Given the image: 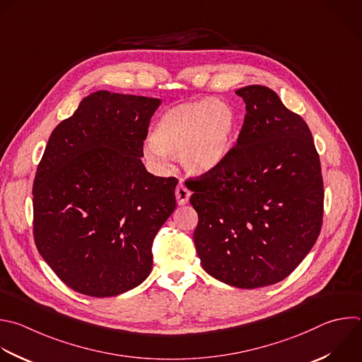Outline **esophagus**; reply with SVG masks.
<instances>
[{
	"instance_id": "esophagus-1",
	"label": "esophagus",
	"mask_w": 362,
	"mask_h": 362,
	"mask_svg": "<svg viewBox=\"0 0 362 362\" xmlns=\"http://www.w3.org/2000/svg\"><path fill=\"white\" fill-rule=\"evenodd\" d=\"M175 194H176V200H177L179 206H185L190 199V190L185 186V183L177 185V187L175 190Z\"/></svg>"
}]
</instances>
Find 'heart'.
Instances as JSON below:
<instances>
[{"label":"heart","instance_id":"obj_1","mask_svg":"<svg viewBox=\"0 0 362 362\" xmlns=\"http://www.w3.org/2000/svg\"><path fill=\"white\" fill-rule=\"evenodd\" d=\"M235 109L220 99H200L166 109L151 134L146 156L155 165L180 158L194 176L210 175L228 160L238 134Z\"/></svg>","mask_w":362,"mask_h":362}]
</instances>
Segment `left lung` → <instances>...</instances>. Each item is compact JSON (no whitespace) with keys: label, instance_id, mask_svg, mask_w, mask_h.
Listing matches in <instances>:
<instances>
[{"label":"left lung","instance_id":"8db88e82","mask_svg":"<svg viewBox=\"0 0 362 362\" xmlns=\"http://www.w3.org/2000/svg\"><path fill=\"white\" fill-rule=\"evenodd\" d=\"M246 103L237 144L223 168L190 183L202 267L238 288L284 280L321 230L324 186L313 135L267 86L235 90Z\"/></svg>","mask_w":362,"mask_h":362}]
</instances>
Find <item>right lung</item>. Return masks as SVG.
Masks as SVG:
<instances>
[{"label":"right lung","instance_id":"right-lung-1","mask_svg":"<svg viewBox=\"0 0 362 362\" xmlns=\"http://www.w3.org/2000/svg\"><path fill=\"white\" fill-rule=\"evenodd\" d=\"M160 99L98 90L52 131L34 180V238L69 288L113 297L152 272V243L176 209V177L146 170Z\"/></svg>","mask_w":362,"mask_h":362}]
</instances>
